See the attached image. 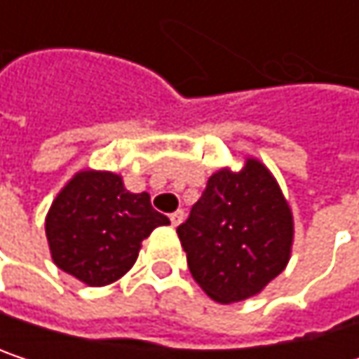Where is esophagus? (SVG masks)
I'll return each instance as SVG.
<instances>
[{"label":"esophagus","instance_id":"1","mask_svg":"<svg viewBox=\"0 0 359 359\" xmlns=\"http://www.w3.org/2000/svg\"><path fill=\"white\" fill-rule=\"evenodd\" d=\"M182 220H184V212H182V210H177L175 214H170V222H172V226H179Z\"/></svg>","mask_w":359,"mask_h":359}]
</instances>
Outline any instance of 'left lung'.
Wrapping results in <instances>:
<instances>
[{
  "label": "left lung",
  "mask_w": 359,
  "mask_h": 359,
  "mask_svg": "<svg viewBox=\"0 0 359 359\" xmlns=\"http://www.w3.org/2000/svg\"><path fill=\"white\" fill-rule=\"evenodd\" d=\"M195 283L218 304L262 293L289 264L295 224L274 175L257 158L220 168L177 229Z\"/></svg>",
  "instance_id": "8db88e82"
}]
</instances>
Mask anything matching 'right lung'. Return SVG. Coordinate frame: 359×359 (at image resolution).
<instances>
[{
  "label": "right lung",
  "instance_id": "obj_1",
  "mask_svg": "<svg viewBox=\"0 0 359 359\" xmlns=\"http://www.w3.org/2000/svg\"><path fill=\"white\" fill-rule=\"evenodd\" d=\"M170 220L156 212L149 193L126 191L109 170H79L55 195L45 235L53 264L89 287L124 276L139 257L141 243Z\"/></svg>",
  "mask_w": 359,
  "mask_h": 359
}]
</instances>
